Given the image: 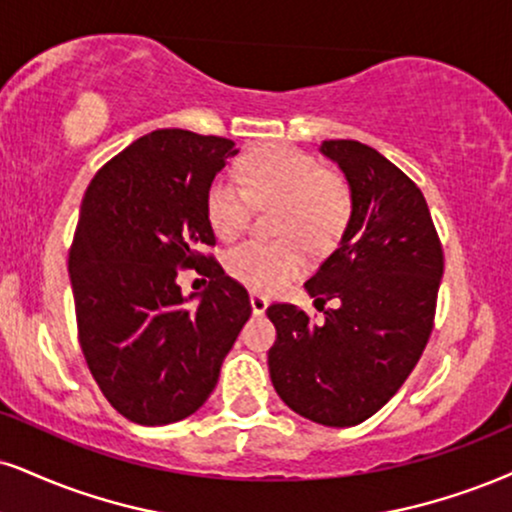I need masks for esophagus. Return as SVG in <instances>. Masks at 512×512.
Returning <instances> with one entry per match:
<instances>
[{"mask_svg": "<svg viewBox=\"0 0 512 512\" xmlns=\"http://www.w3.org/2000/svg\"><path fill=\"white\" fill-rule=\"evenodd\" d=\"M269 300L264 298L260 293H252L250 295V307H252V315H264V310H267Z\"/></svg>", "mask_w": 512, "mask_h": 512, "instance_id": "1", "label": "esophagus"}]
</instances>
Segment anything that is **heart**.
Listing matches in <instances>:
<instances>
[{
  "instance_id": "1",
  "label": "heart",
  "mask_w": 512,
  "mask_h": 512,
  "mask_svg": "<svg viewBox=\"0 0 512 512\" xmlns=\"http://www.w3.org/2000/svg\"><path fill=\"white\" fill-rule=\"evenodd\" d=\"M240 189L217 178L207 190V219L221 240H231L250 219V202L276 205L279 240H245L226 252V272L252 291L272 293L307 269V244L326 250L346 231L350 209L348 183L324 171L312 155L295 147L272 145L252 152L238 166Z\"/></svg>"
}]
</instances>
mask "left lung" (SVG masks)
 <instances>
[{"label": "left lung", "mask_w": 512, "mask_h": 512, "mask_svg": "<svg viewBox=\"0 0 512 512\" xmlns=\"http://www.w3.org/2000/svg\"><path fill=\"white\" fill-rule=\"evenodd\" d=\"M319 152L346 176L350 219L305 291L334 310L315 324L291 303L267 307L276 326L269 377L293 412L353 427L384 408L432 334L443 252L422 190L374 147L324 140Z\"/></svg>", "instance_id": "1"}]
</instances>
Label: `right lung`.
Masks as SVG:
<instances>
[{
    "label": "right lung",
    "instance_id": "obj_1",
    "mask_svg": "<svg viewBox=\"0 0 512 512\" xmlns=\"http://www.w3.org/2000/svg\"><path fill=\"white\" fill-rule=\"evenodd\" d=\"M236 143L181 128L152 131L97 171L69 252L78 338L104 398L159 427L200 410L248 322V291L202 255L214 245L207 190ZM195 266L210 279L183 296Z\"/></svg>",
    "mask_w": 512,
    "mask_h": 512
}]
</instances>
